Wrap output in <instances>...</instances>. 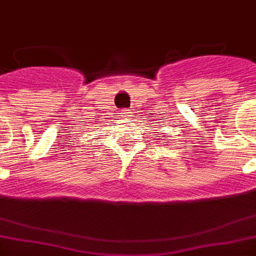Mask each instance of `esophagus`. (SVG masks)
I'll use <instances>...</instances> for the list:
<instances>
[{"instance_id":"obj_1","label":"esophagus","mask_w":256,"mask_h":256,"mask_svg":"<svg viewBox=\"0 0 256 256\" xmlns=\"http://www.w3.org/2000/svg\"><path fill=\"white\" fill-rule=\"evenodd\" d=\"M120 114H122L124 118H130V116H132V110H126V108H124V110L120 112Z\"/></svg>"}]
</instances>
